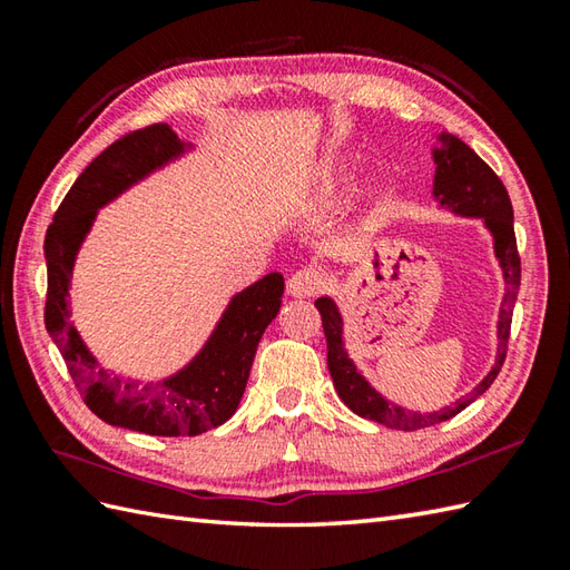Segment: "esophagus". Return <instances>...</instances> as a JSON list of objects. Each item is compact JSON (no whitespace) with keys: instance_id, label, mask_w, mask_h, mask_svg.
I'll list each match as a JSON object with an SVG mask.
<instances>
[{"instance_id":"esophagus-1","label":"esophagus","mask_w":570,"mask_h":570,"mask_svg":"<svg viewBox=\"0 0 570 570\" xmlns=\"http://www.w3.org/2000/svg\"><path fill=\"white\" fill-rule=\"evenodd\" d=\"M325 288V274L318 269H301L286 282V294L294 298H313Z\"/></svg>"}]
</instances>
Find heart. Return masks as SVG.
<instances>
[{"label": "heart", "mask_w": 570, "mask_h": 570, "mask_svg": "<svg viewBox=\"0 0 570 570\" xmlns=\"http://www.w3.org/2000/svg\"><path fill=\"white\" fill-rule=\"evenodd\" d=\"M355 176V161L345 154H331L316 171V190L323 198H337Z\"/></svg>", "instance_id": "1"}]
</instances>
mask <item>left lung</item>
<instances>
[{
    "instance_id": "8db88e82",
    "label": "left lung",
    "mask_w": 570,
    "mask_h": 570,
    "mask_svg": "<svg viewBox=\"0 0 570 570\" xmlns=\"http://www.w3.org/2000/svg\"><path fill=\"white\" fill-rule=\"evenodd\" d=\"M441 149L433 151L435 159V178H433V196L441 200V205L451 208L460 215L482 217L490 233L494 237V254H498L500 266L504 272L507 292L500 308V323H498V360H494L488 377L482 380L475 390L458 399L453 406H445L433 414H416V411H406L392 402H386L382 394H377L362 377L353 362L347 360L343 347V318L337 313V306L331 298H318L316 308L323 321L325 343H328V370L335 384L337 396L355 411L357 416L384 423V426L396 431H416L433 426L460 414L465 406L475 402L478 396L485 394L492 382L504 365L507 345H510V328H512V311L519 294V282H522V259L517 252V237H514V213L507 188L498 174L472 151L465 141H460L455 135H441Z\"/></svg>"
}]
</instances>
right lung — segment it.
Listing matches in <instances>:
<instances>
[{
    "mask_svg": "<svg viewBox=\"0 0 570 570\" xmlns=\"http://www.w3.org/2000/svg\"><path fill=\"white\" fill-rule=\"evenodd\" d=\"M184 151L166 125H149L110 144L85 168L48 225L46 331L66 360L76 390L95 416L149 435H198L235 414L249 380L259 337L284 296V276L266 274L233 298L200 355L159 384L129 382L98 367L68 321V282L76 252L100 205Z\"/></svg>",
    "mask_w": 570,
    "mask_h": 570,
    "instance_id": "add662e5",
    "label": "right lung"
}]
</instances>
